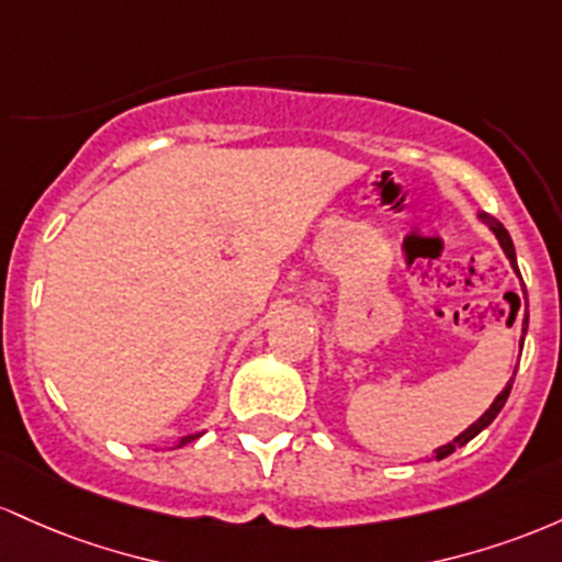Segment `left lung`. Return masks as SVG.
Listing matches in <instances>:
<instances>
[{
	"mask_svg": "<svg viewBox=\"0 0 562 562\" xmlns=\"http://www.w3.org/2000/svg\"><path fill=\"white\" fill-rule=\"evenodd\" d=\"M477 217H481L483 223L488 225V231L494 233L496 238H499V247H502V251H504V255H507V260H509V265H513V270H515V273L520 276V270H518V257H515V244H513V238H509V233L504 231V225L499 223V220H496V217H491V214H485V212H477ZM509 294H513V300H515V313H518V307H520V297H518V294H515V292H509ZM522 300H526V315H522V329H520V331H522V334H520V348H522V339H526V331H528V297H526V286H522ZM513 382H515V376H513V380L507 382V387H504L502 393L496 395L494 403H491V406H488V412H485L481 419H477V422H472V425L468 427V430H464V432H459L457 438L451 440V443H446V446H440V449H435V459H446V457H449V453H453V451H457V449H462L464 443H470V440L475 438L477 432L485 430V427H488L491 422L496 419V414L502 412V408H504V403H507V398H509V390H513Z\"/></svg>",
	"mask_w": 562,
	"mask_h": 562,
	"instance_id": "obj_1",
	"label": "left lung"
}]
</instances>
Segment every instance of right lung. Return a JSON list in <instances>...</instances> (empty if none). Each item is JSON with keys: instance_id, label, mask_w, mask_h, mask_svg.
I'll list each match as a JSON object with an SVG mask.
<instances>
[{"instance_id": "add662e5", "label": "right lung", "mask_w": 562, "mask_h": 562, "mask_svg": "<svg viewBox=\"0 0 562 562\" xmlns=\"http://www.w3.org/2000/svg\"><path fill=\"white\" fill-rule=\"evenodd\" d=\"M196 438H201V432H196V435H186V438H180V443H178V449H180V446H186V443H191V440H196Z\"/></svg>"}]
</instances>
